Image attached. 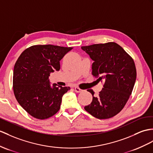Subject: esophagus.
Here are the masks:
<instances>
[{
	"instance_id": "34e87169",
	"label": "esophagus",
	"mask_w": 153,
	"mask_h": 153,
	"mask_svg": "<svg viewBox=\"0 0 153 153\" xmlns=\"http://www.w3.org/2000/svg\"><path fill=\"white\" fill-rule=\"evenodd\" d=\"M74 91L76 92V93H80V92H82V91H83L82 89H80L79 88H78V87H74Z\"/></svg>"
}]
</instances>
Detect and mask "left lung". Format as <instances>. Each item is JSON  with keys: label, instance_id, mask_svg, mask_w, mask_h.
I'll return each mask as SVG.
<instances>
[{"label": "left lung", "instance_id": "1", "mask_svg": "<svg viewBox=\"0 0 153 153\" xmlns=\"http://www.w3.org/2000/svg\"><path fill=\"white\" fill-rule=\"evenodd\" d=\"M94 61L92 75L102 82L103 88L97 97L93 96L84 109L93 116L105 120L115 116L123 108L131 95L136 79L133 59L118 44L110 42L81 47Z\"/></svg>", "mask_w": 153, "mask_h": 153}]
</instances>
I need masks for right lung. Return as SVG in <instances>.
Masks as SVG:
<instances>
[{"label":"right lung","instance_id":"1","mask_svg":"<svg viewBox=\"0 0 153 153\" xmlns=\"http://www.w3.org/2000/svg\"><path fill=\"white\" fill-rule=\"evenodd\" d=\"M52 45H33L24 51L15 64L14 95L19 104L32 117L45 120L56 114L62 97L70 89L51 85V73L60 69L59 61L72 50Z\"/></svg>","mask_w":153,"mask_h":153}]
</instances>
